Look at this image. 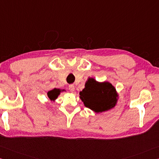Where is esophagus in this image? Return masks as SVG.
Wrapping results in <instances>:
<instances>
[{
  "label": "esophagus",
  "mask_w": 159,
  "mask_h": 159,
  "mask_svg": "<svg viewBox=\"0 0 159 159\" xmlns=\"http://www.w3.org/2000/svg\"><path fill=\"white\" fill-rule=\"evenodd\" d=\"M68 89H69V91H70V92H73V91H75V86L73 84L69 85Z\"/></svg>",
  "instance_id": "1"
}]
</instances>
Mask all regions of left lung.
Masks as SVG:
<instances>
[{
	"instance_id": "obj_1",
	"label": "left lung",
	"mask_w": 159,
	"mask_h": 159,
	"mask_svg": "<svg viewBox=\"0 0 159 159\" xmlns=\"http://www.w3.org/2000/svg\"><path fill=\"white\" fill-rule=\"evenodd\" d=\"M84 89L80 92V98L84 106L96 113L110 110L117 104L119 95L110 82H100L89 77Z\"/></svg>"
}]
</instances>
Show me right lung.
<instances>
[{
    "instance_id": "add662e5",
    "label": "right lung",
    "mask_w": 159,
    "mask_h": 159,
    "mask_svg": "<svg viewBox=\"0 0 159 159\" xmlns=\"http://www.w3.org/2000/svg\"><path fill=\"white\" fill-rule=\"evenodd\" d=\"M63 91L64 90L61 89L54 88V89L49 91L48 92H47V96H48V98L50 99V101L55 102L56 99H57L58 96L60 95L61 92H63Z\"/></svg>"
}]
</instances>
